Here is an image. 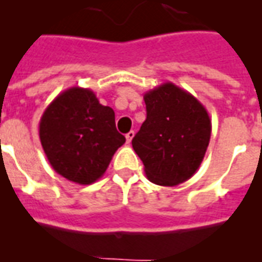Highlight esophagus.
Instances as JSON below:
<instances>
[{
  "mask_svg": "<svg viewBox=\"0 0 262 262\" xmlns=\"http://www.w3.org/2000/svg\"><path fill=\"white\" fill-rule=\"evenodd\" d=\"M134 135H135V133H134V131H129L128 134H125V139H127V143H131V141H133V138H134Z\"/></svg>",
  "mask_w": 262,
  "mask_h": 262,
  "instance_id": "esophagus-1",
  "label": "esophagus"
}]
</instances>
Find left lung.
<instances>
[{
	"label": "left lung",
	"mask_w": 262,
	"mask_h": 262,
	"mask_svg": "<svg viewBox=\"0 0 262 262\" xmlns=\"http://www.w3.org/2000/svg\"><path fill=\"white\" fill-rule=\"evenodd\" d=\"M146 120L133 139L147 179L176 186L200 168L210 141L212 121L205 106L188 91L165 82L143 95Z\"/></svg>",
	"instance_id": "left-lung-1"
}]
</instances>
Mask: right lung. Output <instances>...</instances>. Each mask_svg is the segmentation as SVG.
<instances>
[{
  "mask_svg": "<svg viewBox=\"0 0 262 262\" xmlns=\"http://www.w3.org/2000/svg\"><path fill=\"white\" fill-rule=\"evenodd\" d=\"M39 139L54 171L78 184L98 180L125 142L113 109L101 105L93 90L78 86L60 93L45 109Z\"/></svg>",
  "mask_w": 262,
  "mask_h": 262,
  "instance_id": "obj_1",
  "label": "right lung"
}]
</instances>
